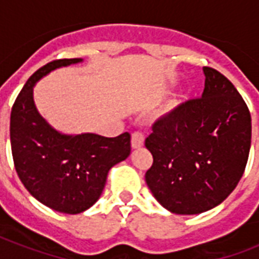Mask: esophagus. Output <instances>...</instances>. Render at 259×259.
I'll return each mask as SVG.
<instances>
[{
	"mask_svg": "<svg viewBox=\"0 0 259 259\" xmlns=\"http://www.w3.org/2000/svg\"><path fill=\"white\" fill-rule=\"evenodd\" d=\"M144 141H145V136L142 132H134L132 134V148L133 149H138L144 145Z\"/></svg>",
	"mask_w": 259,
	"mask_h": 259,
	"instance_id": "34e87169",
	"label": "esophagus"
}]
</instances>
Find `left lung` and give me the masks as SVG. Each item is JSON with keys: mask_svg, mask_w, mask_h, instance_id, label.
<instances>
[{"mask_svg": "<svg viewBox=\"0 0 259 259\" xmlns=\"http://www.w3.org/2000/svg\"><path fill=\"white\" fill-rule=\"evenodd\" d=\"M203 72L201 98L157 119L145 140L153 156L146 185L177 215L221 204L239 183L249 158L251 117L245 101L221 72L209 67Z\"/></svg>", "mask_w": 259, "mask_h": 259, "instance_id": "left-lung-1", "label": "left lung"}]
</instances>
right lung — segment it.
Masks as SVG:
<instances>
[{
  "label": "right lung",
  "mask_w": 259,
  "mask_h": 259,
  "mask_svg": "<svg viewBox=\"0 0 259 259\" xmlns=\"http://www.w3.org/2000/svg\"><path fill=\"white\" fill-rule=\"evenodd\" d=\"M63 59L34 72L18 94L10 114V145L17 175L28 192L58 212L80 213L97 203L107 173L130 154V134L107 138L66 134L41 117L33 87L51 71L82 63Z\"/></svg>",
  "instance_id": "obj_1"
}]
</instances>
